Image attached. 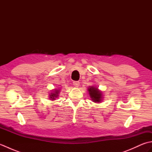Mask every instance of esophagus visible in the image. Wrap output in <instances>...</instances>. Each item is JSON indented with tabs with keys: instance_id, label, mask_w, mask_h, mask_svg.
Listing matches in <instances>:
<instances>
[{
	"instance_id": "esophagus-1",
	"label": "esophagus",
	"mask_w": 152,
	"mask_h": 152,
	"mask_svg": "<svg viewBox=\"0 0 152 152\" xmlns=\"http://www.w3.org/2000/svg\"><path fill=\"white\" fill-rule=\"evenodd\" d=\"M73 85L75 86V87H78L79 86H80V82H78V81H75V82H73Z\"/></svg>"
}]
</instances>
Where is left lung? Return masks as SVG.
Masks as SVG:
<instances>
[{
  "instance_id": "left-lung-1",
  "label": "left lung",
  "mask_w": 152,
  "mask_h": 152,
  "mask_svg": "<svg viewBox=\"0 0 152 152\" xmlns=\"http://www.w3.org/2000/svg\"><path fill=\"white\" fill-rule=\"evenodd\" d=\"M88 91L90 97H91L93 102L99 103L102 101V91L98 89L96 87H89L88 88Z\"/></svg>"
}]
</instances>
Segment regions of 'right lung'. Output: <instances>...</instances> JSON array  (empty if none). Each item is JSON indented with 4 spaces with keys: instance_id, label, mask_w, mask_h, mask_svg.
I'll list each match as a JSON object with an SVG mask.
<instances>
[{
    "instance_id": "1",
    "label": "right lung",
    "mask_w": 152,
    "mask_h": 152,
    "mask_svg": "<svg viewBox=\"0 0 152 152\" xmlns=\"http://www.w3.org/2000/svg\"><path fill=\"white\" fill-rule=\"evenodd\" d=\"M60 90L59 89H55L54 91H52L53 93H51L50 94V99L51 101H53V100H56V98L59 96V93Z\"/></svg>"
}]
</instances>
